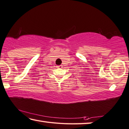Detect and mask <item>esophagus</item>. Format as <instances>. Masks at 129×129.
<instances>
[{
    "label": "esophagus",
    "mask_w": 129,
    "mask_h": 129,
    "mask_svg": "<svg viewBox=\"0 0 129 129\" xmlns=\"http://www.w3.org/2000/svg\"><path fill=\"white\" fill-rule=\"evenodd\" d=\"M57 68H62V65H58V66H57Z\"/></svg>",
    "instance_id": "esophagus-1"
}]
</instances>
